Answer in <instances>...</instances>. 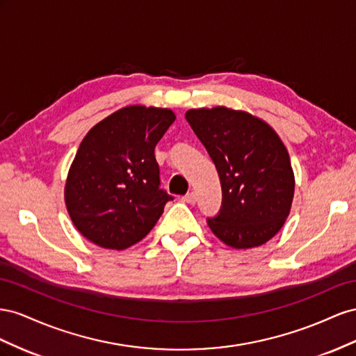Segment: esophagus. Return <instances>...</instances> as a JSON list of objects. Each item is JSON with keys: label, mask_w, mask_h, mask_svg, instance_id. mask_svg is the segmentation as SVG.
<instances>
[{"label": "esophagus", "mask_w": 356, "mask_h": 356, "mask_svg": "<svg viewBox=\"0 0 356 356\" xmlns=\"http://www.w3.org/2000/svg\"><path fill=\"white\" fill-rule=\"evenodd\" d=\"M181 200H184L185 202H188V204H195V202H197V195L194 194V192H189V194H186Z\"/></svg>", "instance_id": "1"}]
</instances>
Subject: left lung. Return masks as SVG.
<instances>
[{"label": "left lung", "instance_id": "left-lung-1", "mask_svg": "<svg viewBox=\"0 0 356 356\" xmlns=\"http://www.w3.org/2000/svg\"><path fill=\"white\" fill-rule=\"evenodd\" d=\"M188 124L215 162L222 206L207 223L236 249L267 243L285 223L296 189L288 150L266 122L227 107L192 108Z\"/></svg>", "mask_w": 356, "mask_h": 356}]
</instances>
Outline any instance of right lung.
I'll return each instance as SVG.
<instances>
[{
    "label": "right lung",
    "instance_id": "1",
    "mask_svg": "<svg viewBox=\"0 0 356 356\" xmlns=\"http://www.w3.org/2000/svg\"><path fill=\"white\" fill-rule=\"evenodd\" d=\"M175 119L168 108L129 106L85 136L65 184L68 215L80 234L116 250L149 234L172 200L159 188L155 146Z\"/></svg>",
    "mask_w": 356,
    "mask_h": 356
}]
</instances>
